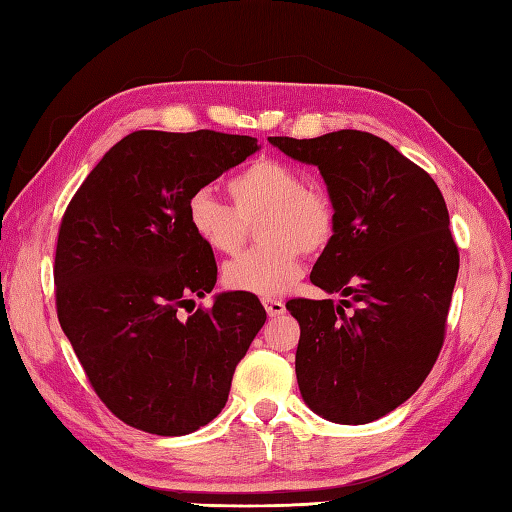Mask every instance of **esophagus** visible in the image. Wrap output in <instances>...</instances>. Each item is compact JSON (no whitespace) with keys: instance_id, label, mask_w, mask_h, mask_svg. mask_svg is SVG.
I'll use <instances>...</instances> for the list:
<instances>
[{"instance_id":"34e87169","label":"esophagus","mask_w":512,"mask_h":512,"mask_svg":"<svg viewBox=\"0 0 512 512\" xmlns=\"http://www.w3.org/2000/svg\"><path fill=\"white\" fill-rule=\"evenodd\" d=\"M262 303H264V308L268 312V317H279V314L286 312V303L279 301V299L266 297V299H262Z\"/></svg>"}]
</instances>
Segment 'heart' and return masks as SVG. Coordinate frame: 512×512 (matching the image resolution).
Returning a JSON list of instances; mask_svg holds the SVG:
<instances>
[{"mask_svg":"<svg viewBox=\"0 0 512 512\" xmlns=\"http://www.w3.org/2000/svg\"><path fill=\"white\" fill-rule=\"evenodd\" d=\"M228 206L211 191L189 195L187 224L213 253H235L246 224L257 222L262 244L224 268L228 288L281 295L301 279V253H319L336 233V206L328 193L306 184L303 171L277 158H257L226 182Z\"/></svg>","mask_w":512,"mask_h":512,"instance_id":"b5f03b06","label":"heart"}]
</instances>
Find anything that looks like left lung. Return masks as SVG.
Listing matches in <instances>:
<instances>
[{"label":"left lung","instance_id":"8db88e82","mask_svg":"<svg viewBox=\"0 0 512 512\" xmlns=\"http://www.w3.org/2000/svg\"><path fill=\"white\" fill-rule=\"evenodd\" d=\"M268 140L319 167L336 206V233L310 281L341 303H286L301 328V396L332 422L383 418L416 394L442 350L460 268L447 204L427 171L374 134Z\"/></svg>","mask_w":512,"mask_h":512}]
</instances>
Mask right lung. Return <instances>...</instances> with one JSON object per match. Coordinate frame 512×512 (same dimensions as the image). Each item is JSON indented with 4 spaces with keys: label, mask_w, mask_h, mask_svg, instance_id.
Returning <instances> with one entry per match:
<instances>
[{
    "label": "right lung",
    "mask_w": 512,
    "mask_h": 512,
    "mask_svg": "<svg viewBox=\"0 0 512 512\" xmlns=\"http://www.w3.org/2000/svg\"><path fill=\"white\" fill-rule=\"evenodd\" d=\"M257 149V138L211 129H140L107 151L63 213L57 317L96 396L129 427L187 436L209 424L262 330L266 310L250 292L193 312L217 264L184 215L191 193Z\"/></svg>",
    "instance_id": "right-lung-1"
}]
</instances>
